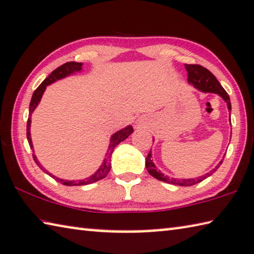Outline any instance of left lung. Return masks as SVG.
Masks as SVG:
<instances>
[{
  "label": "left lung",
  "mask_w": 254,
  "mask_h": 254,
  "mask_svg": "<svg viewBox=\"0 0 254 254\" xmlns=\"http://www.w3.org/2000/svg\"><path fill=\"white\" fill-rule=\"evenodd\" d=\"M185 69L188 71L189 83H191L193 87L202 92H212V94L219 95L220 97L226 102L228 111L231 113L232 106H231V100H229V96L227 92L225 91L224 88L221 87V84L218 82V80L216 79V76L212 74L210 71L207 70L206 67L198 65V64H185ZM229 120H231V116H229ZM223 160H220V163L217 165L215 168H212L210 172H208L207 174H204L202 176H199V178L173 179V178H168L167 175H164L162 172L157 171V167L155 166V164L152 163V159H151V151H149V154L146 158V168L149 174L154 176V178L157 180L163 181V182L180 185V187H191V185L202 182L203 180H206L207 178H209V176L214 174V173L219 168L221 163H223Z\"/></svg>",
  "instance_id": "1"
}]
</instances>
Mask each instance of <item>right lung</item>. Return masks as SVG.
Listing matches in <instances>:
<instances>
[{"label":"right lung","instance_id":"1","mask_svg":"<svg viewBox=\"0 0 254 254\" xmlns=\"http://www.w3.org/2000/svg\"><path fill=\"white\" fill-rule=\"evenodd\" d=\"M81 66H82V63H78V62H66V63H64L63 65L59 66L58 69H55L53 72H52V73L48 75L42 83L39 84L37 89L34 91L33 97H31V100H30V105H29V118H28V121H27V139H28V142H29L30 148L33 149V151H34V147H33V141H31V135H30V124H31L30 116H31V113H33L35 111V108L37 107V105L40 102V99H42V96L44 94V91H45L46 87L48 86V84L55 82L56 80L65 78V76L74 73V72L81 71L82 70ZM132 132H133V127H132V126H127L124 128H122V130L115 132V133L111 136L110 146H108V150L106 152L105 159H104L103 164L100 165V167L98 168L97 171H96L94 175L89 176V178L86 179V180L67 181V180H62V179L56 178L55 175L51 174V173L48 172L46 168L38 162L37 157H36L35 154H33V158L35 160V163L38 165V167L40 168V170H42L43 172H45L47 175H50L51 178H53L55 181H58V182L62 183L64 185H67V187H73V185L91 184V183L97 182V181H99V180H103V179L106 178L108 172H110V170H111V157H112L113 151H114V148L118 146L120 142H122L123 140H126L127 136L132 133Z\"/></svg>","mask_w":254,"mask_h":254}]
</instances>
